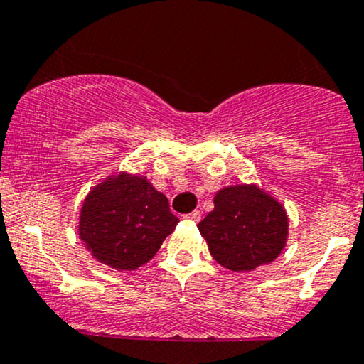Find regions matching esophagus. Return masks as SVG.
<instances>
[{"instance_id": "1", "label": "esophagus", "mask_w": 364, "mask_h": 364, "mask_svg": "<svg viewBox=\"0 0 364 364\" xmlns=\"http://www.w3.org/2000/svg\"><path fill=\"white\" fill-rule=\"evenodd\" d=\"M185 218H186V220H190V222H198L201 218V213L198 212V210H195V212H191V213H188V215H185Z\"/></svg>"}]
</instances>
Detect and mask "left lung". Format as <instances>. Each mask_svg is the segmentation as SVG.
I'll use <instances>...</instances> for the list:
<instances>
[{
	"label": "left lung",
	"instance_id": "1",
	"mask_svg": "<svg viewBox=\"0 0 364 364\" xmlns=\"http://www.w3.org/2000/svg\"><path fill=\"white\" fill-rule=\"evenodd\" d=\"M212 212L198 224L210 254L230 271H252L269 264L288 240L287 210L257 185H230L213 196Z\"/></svg>",
	"mask_w": 364,
	"mask_h": 364
}]
</instances>
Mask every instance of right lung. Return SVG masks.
Masks as SVG:
<instances>
[{"label":"right lung","mask_w":364,"mask_h":364,"mask_svg":"<svg viewBox=\"0 0 364 364\" xmlns=\"http://www.w3.org/2000/svg\"><path fill=\"white\" fill-rule=\"evenodd\" d=\"M178 222L166 195L146 176L117 171L85 196L77 234L98 262L134 271L156 256Z\"/></svg>","instance_id":"right-lung-1"}]
</instances>
